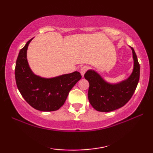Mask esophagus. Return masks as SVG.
Instances as JSON below:
<instances>
[{"label":"esophagus","instance_id":"esophagus-1","mask_svg":"<svg viewBox=\"0 0 153 153\" xmlns=\"http://www.w3.org/2000/svg\"><path fill=\"white\" fill-rule=\"evenodd\" d=\"M88 68L87 66H83L82 68H81V70H80V72H81V75H82V76H83V75H84V74L85 72H86V71L88 70Z\"/></svg>","mask_w":153,"mask_h":153}]
</instances>
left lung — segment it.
Returning a JSON list of instances; mask_svg holds the SVG:
<instances>
[{
  "instance_id": "left-lung-1",
  "label": "left lung",
  "mask_w": 153,
  "mask_h": 153,
  "mask_svg": "<svg viewBox=\"0 0 153 153\" xmlns=\"http://www.w3.org/2000/svg\"><path fill=\"white\" fill-rule=\"evenodd\" d=\"M134 69L130 76L120 83L106 82L94 70H88L84 77L89 82L88 93L89 102L95 110L109 112L122 107L132 97L140 77V65L132 47Z\"/></svg>"
}]
</instances>
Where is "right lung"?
Returning a JSON list of instances; mask_svg holds the SVG:
<instances>
[{
  "instance_id": "1",
  "label": "right lung",
  "mask_w": 153,
  "mask_h": 153,
  "mask_svg": "<svg viewBox=\"0 0 153 153\" xmlns=\"http://www.w3.org/2000/svg\"><path fill=\"white\" fill-rule=\"evenodd\" d=\"M27 42L20 50L15 66L17 88L24 100L35 109L42 111H56L63 105L71 89L81 79L79 72L46 79L35 75L27 60Z\"/></svg>"
}]
</instances>
